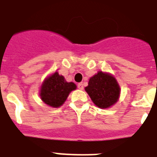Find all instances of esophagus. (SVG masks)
Masks as SVG:
<instances>
[{"label": "esophagus", "mask_w": 157, "mask_h": 157, "mask_svg": "<svg viewBox=\"0 0 157 157\" xmlns=\"http://www.w3.org/2000/svg\"><path fill=\"white\" fill-rule=\"evenodd\" d=\"M78 88L79 89V90H83V84H82V83H78Z\"/></svg>", "instance_id": "34e87169"}]
</instances>
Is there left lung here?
I'll use <instances>...</instances> for the list:
<instances>
[{
    "label": "left lung",
    "mask_w": 157,
    "mask_h": 157,
    "mask_svg": "<svg viewBox=\"0 0 157 157\" xmlns=\"http://www.w3.org/2000/svg\"><path fill=\"white\" fill-rule=\"evenodd\" d=\"M85 90L100 109H107L115 105L120 94V87L116 78L109 73L102 71H98L90 78Z\"/></svg>",
    "instance_id": "obj_1"
}]
</instances>
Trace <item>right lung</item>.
<instances>
[{"mask_svg":"<svg viewBox=\"0 0 157 157\" xmlns=\"http://www.w3.org/2000/svg\"><path fill=\"white\" fill-rule=\"evenodd\" d=\"M76 87L74 82H67L63 75H59L56 71L44 80L40 90V97L48 106L58 108L64 103L69 94Z\"/></svg>","mask_w":157,"mask_h":157,"instance_id":"1","label":"right lung"}]
</instances>
